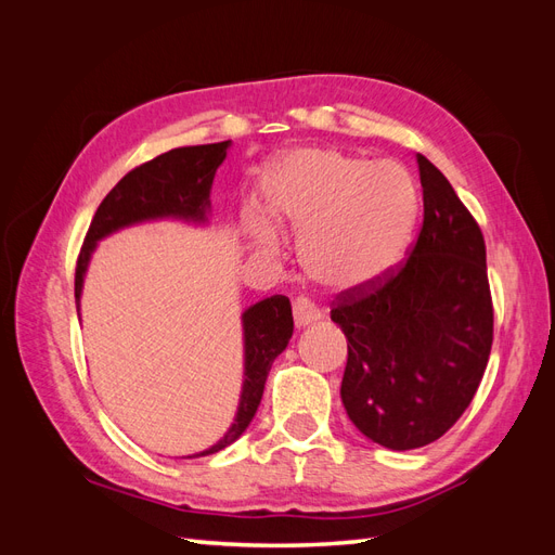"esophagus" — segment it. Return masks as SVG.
<instances>
[{"mask_svg": "<svg viewBox=\"0 0 555 555\" xmlns=\"http://www.w3.org/2000/svg\"><path fill=\"white\" fill-rule=\"evenodd\" d=\"M317 319H319V312L312 306H308L306 300H296V304H294V324H296V328H306V326L314 324Z\"/></svg>", "mask_w": 555, "mask_h": 555, "instance_id": "esophagus-1", "label": "esophagus"}]
</instances>
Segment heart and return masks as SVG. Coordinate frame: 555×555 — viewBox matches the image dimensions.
<instances>
[{"mask_svg": "<svg viewBox=\"0 0 555 555\" xmlns=\"http://www.w3.org/2000/svg\"><path fill=\"white\" fill-rule=\"evenodd\" d=\"M263 204L278 224L300 233V261L312 280L335 294H359L405 255L416 190L393 162L304 147L268 169ZM243 231L261 255L280 245L278 229L261 212H245Z\"/></svg>", "mask_w": 555, "mask_h": 555, "instance_id": "obj_1", "label": "heart"}]
</instances>
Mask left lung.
<instances>
[{
  "mask_svg": "<svg viewBox=\"0 0 555 555\" xmlns=\"http://www.w3.org/2000/svg\"><path fill=\"white\" fill-rule=\"evenodd\" d=\"M424 227L398 273L340 294L343 405L367 440L408 451L435 442L473 402L493 345L486 245L449 180L416 155Z\"/></svg>",
  "mask_w": 555,
  "mask_h": 555,
  "instance_id": "1",
  "label": "left lung"
}]
</instances>
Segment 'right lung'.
I'll return each instance as SVG.
<instances>
[{"instance_id": "right-lung-1", "label": "right lung", "mask_w": 555, "mask_h": 555, "mask_svg": "<svg viewBox=\"0 0 555 555\" xmlns=\"http://www.w3.org/2000/svg\"><path fill=\"white\" fill-rule=\"evenodd\" d=\"M231 141L210 145H190L169 150L129 171L106 194L96 208L94 220L82 243L76 263V308L80 312V294L86 282L92 251L99 241L111 233L155 220H180L190 224H208L210 190L220 164L227 157ZM243 389L238 412L220 442L188 459L210 456L236 442L251 418L263 396V384L273 361L287 349L294 333L292 304L287 296H271L249 306L243 317Z\"/></svg>"}]
</instances>
